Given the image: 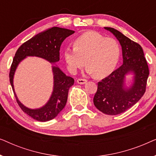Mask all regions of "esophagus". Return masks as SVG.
<instances>
[{
	"mask_svg": "<svg viewBox=\"0 0 156 156\" xmlns=\"http://www.w3.org/2000/svg\"><path fill=\"white\" fill-rule=\"evenodd\" d=\"M76 82H77L78 84H85L87 82V80H84V79H78L77 80H76Z\"/></svg>",
	"mask_w": 156,
	"mask_h": 156,
	"instance_id": "34e87169",
	"label": "esophagus"
}]
</instances>
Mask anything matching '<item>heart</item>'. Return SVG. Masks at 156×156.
Segmentation results:
<instances>
[{"label": "heart", "instance_id": "obj_1", "mask_svg": "<svg viewBox=\"0 0 156 156\" xmlns=\"http://www.w3.org/2000/svg\"><path fill=\"white\" fill-rule=\"evenodd\" d=\"M120 55L121 48L116 40L94 31L78 36L74 41V48L67 47L63 52L69 72L76 74L87 63V73L96 74L99 78L105 77L114 71Z\"/></svg>", "mask_w": 156, "mask_h": 156}]
</instances>
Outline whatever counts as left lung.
<instances>
[{
	"mask_svg": "<svg viewBox=\"0 0 156 156\" xmlns=\"http://www.w3.org/2000/svg\"><path fill=\"white\" fill-rule=\"evenodd\" d=\"M120 42L122 49L123 65L107 77L98 82L94 97V104L100 112L108 115L125 112L139 101L146 91L149 75L148 66L141 46L112 27H104ZM134 74V82L125 87V75Z\"/></svg>",
	"mask_w": 156,
	"mask_h": 156,
	"instance_id": "left-lung-1",
	"label": "left lung"
}]
</instances>
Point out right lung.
Returning <instances> with one entry per match:
<instances>
[{"instance_id":"obj_1","label":"right lung","mask_w":156,"mask_h":156,"mask_svg":"<svg viewBox=\"0 0 156 156\" xmlns=\"http://www.w3.org/2000/svg\"><path fill=\"white\" fill-rule=\"evenodd\" d=\"M74 30L53 27L42 32L24 42L18 49L12 60L9 74L10 83L16 97L17 103L21 109L35 120L44 122L55 118L63 109L67 101L69 89L74 84V80L68 76L56 65H52L54 86L52 95L45 105L40 108L31 109L19 101L15 92L13 76L18 65L26 57H38L50 63H56L59 60V50L64 40L72 35Z\"/></svg>"}]
</instances>
